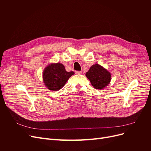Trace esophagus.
<instances>
[{"label": "esophagus", "instance_id": "obj_1", "mask_svg": "<svg viewBox=\"0 0 151 151\" xmlns=\"http://www.w3.org/2000/svg\"><path fill=\"white\" fill-rule=\"evenodd\" d=\"M75 73L77 74V75H80V74H81L82 72H81V71H75Z\"/></svg>", "mask_w": 151, "mask_h": 151}]
</instances>
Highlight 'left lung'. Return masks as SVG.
<instances>
[{"label": "left lung", "mask_w": 151, "mask_h": 151, "mask_svg": "<svg viewBox=\"0 0 151 151\" xmlns=\"http://www.w3.org/2000/svg\"><path fill=\"white\" fill-rule=\"evenodd\" d=\"M86 76L93 88L99 90L106 88L111 80V75L109 71L97 63L90 67Z\"/></svg>", "instance_id": "left-lung-1"}]
</instances>
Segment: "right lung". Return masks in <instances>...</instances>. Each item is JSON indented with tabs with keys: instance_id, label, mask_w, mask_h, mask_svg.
<instances>
[{
	"instance_id": "1",
	"label": "right lung",
	"mask_w": 151,
	"mask_h": 151,
	"mask_svg": "<svg viewBox=\"0 0 151 151\" xmlns=\"http://www.w3.org/2000/svg\"><path fill=\"white\" fill-rule=\"evenodd\" d=\"M74 74L73 71H67L61 63H51L43 70V81L47 89L57 91L62 88L69 78Z\"/></svg>"
}]
</instances>
